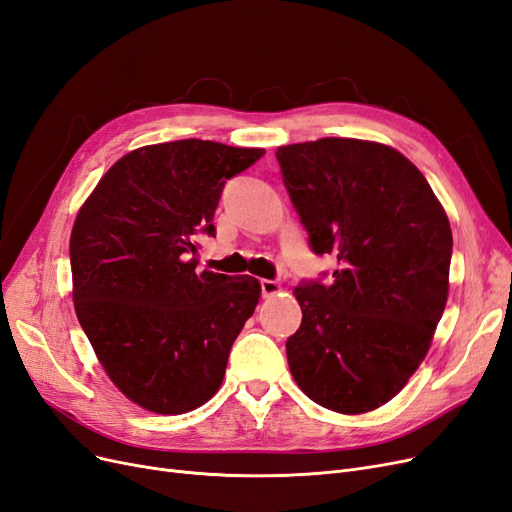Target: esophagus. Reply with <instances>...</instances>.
I'll list each match as a JSON object with an SVG mask.
<instances>
[{
  "label": "esophagus",
  "mask_w": 512,
  "mask_h": 512,
  "mask_svg": "<svg viewBox=\"0 0 512 512\" xmlns=\"http://www.w3.org/2000/svg\"><path fill=\"white\" fill-rule=\"evenodd\" d=\"M259 287H261L263 298H272V295H276L280 291V285L276 283V280H268V278H263Z\"/></svg>",
  "instance_id": "obj_1"
}]
</instances>
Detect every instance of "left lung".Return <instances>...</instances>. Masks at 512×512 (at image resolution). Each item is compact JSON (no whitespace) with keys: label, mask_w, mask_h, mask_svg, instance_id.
I'll use <instances>...</instances> for the list:
<instances>
[{"label":"left lung","mask_w":512,"mask_h":512,"mask_svg":"<svg viewBox=\"0 0 512 512\" xmlns=\"http://www.w3.org/2000/svg\"><path fill=\"white\" fill-rule=\"evenodd\" d=\"M276 159L332 283L302 280L289 370L312 402L361 415L402 391L447 306L453 234L430 183L391 146L321 138Z\"/></svg>","instance_id":"obj_1"}]
</instances>
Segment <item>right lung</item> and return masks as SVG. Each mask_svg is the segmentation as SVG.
I'll use <instances>...</instances> for the list:
<instances>
[{"label": "right lung", "mask_w": 512, "mask_h": 512, "mask_svg": "<svg viewBox=\"0 0 512 512\" xmlns=\"http://www.w3.org/2000/svg\"><path fill=\"white\" fill-rule=\"evenodd\" d=\"M263 148L176 140L121 157L78 210L70 238L80 327L119 391L183 415L219 391L259 302L253 276L197 272L225 183Z\"/></svg>", "instance_id": "obj_1"}]
</instances>
